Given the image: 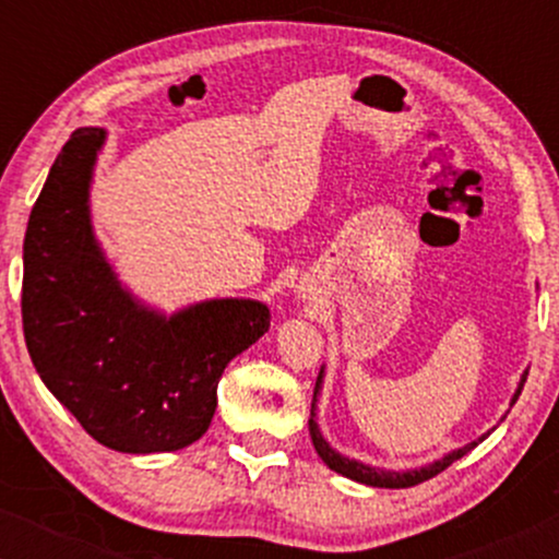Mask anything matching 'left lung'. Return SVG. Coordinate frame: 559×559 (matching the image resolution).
I'll return each instance as SVG.
<instances>
[{
	"mask_svg": "<svg viewBox=\"0 0 559 559\" xmlns=\"http://www.w3.org/2000/svg\"><path fill=\"white\" fill-rule=\"evenodd\" d=\"M525 376H528V373H525ZM525 376H523V381H521V389H523V383H525ZM318 383H320V378H318ZM521 389H518L515 400H518V396H521ZM316 394H318V386H316ZM515 400H512V404H515ZM312 409H316V396H312ZM312 415H316V413H312ZM310 433H312V444H316V452L320 454V460H323V463L331 467V471L342 473V476L352 478V480H360V484L381 486V489H407V486L423 484V480L439 476V473L447 471V467L452 465L454 460H460V457H463V454H467L473 447H476V444H471V447L457 449V452L447 454L444 460H439V463H433V465H428V467H420V471L386 473V471H376V467L355 463V460H346V457H342V454L333 452V449L325 444L323 436H320L318 423L312 420V418H310Z\"/></svg>",
	"mask_w": 559,
	"mask_h": 559,
	"instance_id": "8db88e82",
	"label": "left lung"
}]
</instances>
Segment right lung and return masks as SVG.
<instances>
[{
  "label": "right lung",
  "instance_id": "right-lung-1",
  "mask_svg": "<svg viewBox=\"0 0 559 559\" xmlns=\"http://www.w3.org/2000/svg\"><path fill=\"white\" fill-rule=\"evenodd\" d=\"M105 131L79 128L57 155L23 241V336L36 373L83 431L128 454L194 444L226 365L271 329V310L215 299L163 320L118 286L88 226V178Z\"/></svg>",
  "mask_w": 559,
  "mask_h": 559
}]
</instances>
